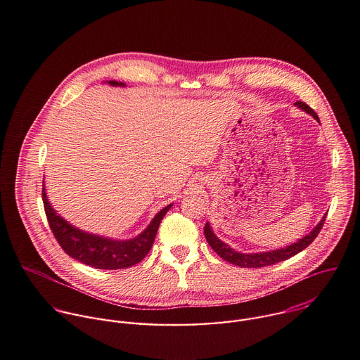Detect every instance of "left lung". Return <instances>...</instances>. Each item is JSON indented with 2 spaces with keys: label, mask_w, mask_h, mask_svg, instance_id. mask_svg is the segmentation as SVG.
Listing matches in <instances>:
<instances>
[{
  "label": "left lung",
  "mask_w": 360,
  "mask_h": 360,
  "mask_svg": "<svg viewBox=\"0 0 360 360\" xmlns=\"http://www.w3.org/2000/svg\"><path fill=\"white\" fill-rule=\"evenodd\" d=\"M295 105L299 107L300 110H303L304 112L311 114L316 121H319V117L316 115V112L309 105L304 104V102L297 101V102H295ZM325 218L326 217L322 218V221L318 224V226L309 235H306L304 238H302L296 243L289 245L286 248L276 249V250L262 252V253H239V252H235L226 243H224L222 240H219L215 236V233L212 232L210 224L205 225L203 233H205V238H207V242L211 245V248L221 256L222 259H225L226 262H229L232 265H236V266H240V268H264V266H271L274 264L286 261V259L292 258V256H295L296 253L302 252L304 248L309 246L316 239V236L319 235L321 229L323 228Z\"/></svg>",
  "instance_id": "obj_1"
}]
</instances>
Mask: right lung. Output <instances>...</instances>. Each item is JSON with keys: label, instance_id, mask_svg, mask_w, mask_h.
<instances>
[{"label": "right lung", "instance_id": "obj_1", "mask_svg": "<svg viewBox=\"0 0 360 360\" xmlns=\"http://www.w3.org/2000/svg\"><path fill=\"white\" fill-rule=\"evenodd\" d=\"M110 84L114 86L125 85L117 81H110ZM42 202L51 232L54 233L57 242L65 250V253L84 265L92 266L95 269L107 271L124 269L141 262L146 256V253L150 250L153 240H155L162 218L172 207V205H168V207L160 211L157 217L152 219L149 226L136 238L129 240H114L79 231L70 225L67 221H64L60 215L56 214L53 208H51L44 185Z\"/></svg>", "mask_w": 360, "mask_h": 360}]
</instances>
